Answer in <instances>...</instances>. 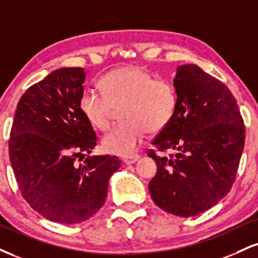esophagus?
Listing matches in <instances>:
<instances>
[{
    "instance_id": "esophagus-1",
    "label": "esophagus",
    "mask_w": 258,
    "mask_h": 258,
    "mask_svg": "<svg viewBox=\"0 0 258 258\" xmlns=\"http://www.w3.org/2000/svg\"><path fill=\"white\" fill-rule=\"evenodd\" d=\"M139 155H131V156H126L123 157V162H125L126 164H132L135 162H137V161L139 160Z\"/></svg>"
}]
</instances>
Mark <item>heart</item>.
<instances>
[{
  "instance_id": "1",
  "label": "heart",
  "mask_w": 258,
  "mask_h": 258,
  "mask_svg": "<svg viewBox=\"0 0 258 258\" xmlns=\"http://www.w3.org/2000/svg\"><path fill=\"white\" fill-rule=\"evenodd\" d=\"M102 94L86 90L80 97V110L92 127L107 128L114 108H121L125 122L111 127L102 138L107 153L131 156L150 132L163 130L175 113L178 96L174 86L155 79L141 66H126L107 73L101 79Z\"/></svg>"
}]
</instances>
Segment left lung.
<instances>
[{"label":"left lung","instance_id":"obj_1","mask_svg":"<svg viewBox=\"0 0 258 258\" xmlns=\"http://www.w3.org/2000/svg\"><path fill=\"white\" fill-rule=\"evenodd\" d=\"M178 102L170 122L153 141L157 173L149 191L157 207L190 218L215 206L231 191L243 154L245 126L237 99L219 79L197 64L178 67Z\"/></svg>","mask_w":258,"mask_h":258}]
</instances>
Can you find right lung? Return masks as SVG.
I'll return each mask as SVG.
<instances>
[{
	"instance_id": "right-lung-1",
	"label": "right lung",
	"mask_w": 258,
	"mask_h": 258,
	"mask_svg": "<svg viewBox=\"0 0 258 258\" xmlns=\"http://www.w3.org/2000/svg\"><path fill=\"white\" fill-rule=\"evenodd\" d=\"M86 73L60 68L21 96L9 138V160L24 200L43 218L72 225L101 209L116 156H92L96 133L80 110Z\"/></svg>"
}]
</instances>
